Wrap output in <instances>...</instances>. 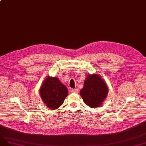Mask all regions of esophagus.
<instances>
[{
    "label": "esophagus",
    "instance_id": "1",
    "mask_svg": "<svg viewBox=\"0 0 146 146\" xmlns=\"http://www.w3.org/2000/svg\"><path fill=\"white\" fill-rule=\"evenodd\" d=\"M71 92L74 94H77L78 92H79V90L77 89V88H75V89H72L71 90Z\"/></svg>",
    "mask_w": 146,
    "mask_h": 146
}]
</instances>
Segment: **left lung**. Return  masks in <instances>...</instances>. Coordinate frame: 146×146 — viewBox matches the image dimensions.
Wrapping results in <instances>:
<instances>
[{
	"instance_id": "1",
	"label": "left lung",
	"mask_w": 146,
	"mask_h": 146,
	"mask_svg": "<svg viewBox=\"0 0 146 146\" xmlns=\"http://www.w3.org/2000/svg\"><path fill=\"white\" fill-rule=\"evenodd\" d=\"M108 93V88L105 80L98 74H93L85 78L80 94L85 104L95 108L103 104Z\"/></svg>"
}]
</instances>
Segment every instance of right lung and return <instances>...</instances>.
I'll return each instance as SVG.
<instances>
[{"label": "right lung", "instance_id": "add662e5", "mask_svg": "<svg viewBox=\"0 0 146 146\" xmlns=\"http://www.w3.org/2000/svg\"><path fill=\"white\" fill-rule=\"evenodd\" d=\"M40 94L48 108L56 110L62 105L68 95V90L58 77L47 76L41 85Z\"/></svg>", "mask_w": 146, "mask_h": 146}]
</instances>
